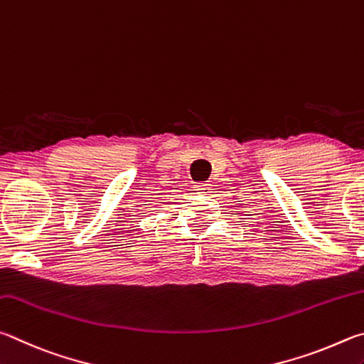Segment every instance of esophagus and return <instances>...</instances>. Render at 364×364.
Returning a JSON list of instances; mask_svg holds the SVG:
<instances>
[{"label": "esophagus", "instance_id": "obj_1", "mask_svg": "<svg viewBox=\"0 0 364 364\" xmlns=\"http://www.w3.org/2000/svg\"><path fill=\"white\" fill-rule=\"evenodd\" d=\"M195 190H196V192H198L200 195H209V193H211L213 187L209 186V183H196Z\"/></svg>", "mask_w": 364, "mask_h": 364}]
</instances>
